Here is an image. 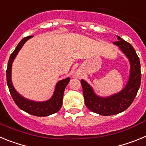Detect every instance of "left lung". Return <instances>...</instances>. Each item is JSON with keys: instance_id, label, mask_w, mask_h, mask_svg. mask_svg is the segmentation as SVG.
<instances>
[{"instance_id": "1", "label": "left lung", "mask_w": 146, "mask_h": 146, "mask_svg": "<svg viewBox=\"0 0 146 146\" xmlns=\"http://www.w3.org/2000/svg\"><path fill=\"white\" fill-rule=\"evenodd\" d=\"M113 42L128 58L130 64L129 76L125 87L121 91L109 96H99L84 80H81L85 104L91 111L102 115H113L122 113L131 105L138 91L141 81L140 59L134 47L120 36Z\"/></svg>"}]
</instances>
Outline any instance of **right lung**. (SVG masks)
Segmentation results:
<instances>
[{
  "label": "right lung",
  "mask_w": 146,
  "mask_h": 146,
  "mask_svg": "<svg viewBox=\"0 0 146 146\" xmlns=\"http://www.w3.org/2000/svg\"><path fill=\"white\" fill-rule=\"evenodd\" d=\"M33 36H27L23 38L20 42L18 44L15 51L11 54L9 60L8 62V66L6 69V80L9 89L10 94L12 96L13 100L15 101V104L19 107L23 111L26 112L31 115H33L35 116L44 117L48 116L50 115L54 114L60 110L63 104V97H64V91H65L66 86L68 85L70 78L66 77L65 79L61 80L57 82L55 86V91L52 97L47 101L44 102H36L33 100H30L23 96L20 94L16 91L11 81V68L12 64L18 52L21 50L24 44L32 38Z\"/></svg>",
  "instance_id": "add662e5"
}]
</instances>
